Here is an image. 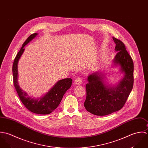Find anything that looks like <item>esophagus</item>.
I'll list each match as a JSON object with an SVG mask.
<instances>
[{"label":"esophagus","mask_w":148,"mask_h":148,"mask_svg":"<svg viewBox=\"0 0 148 148\" xmlns=\"http://www.w3.org/2000/svg\"><path fill=\"white\" fill-rule=\"evenodd\" d=\"M74 84L76 85H81L82 84V79L81 78H77L74 82Z\"/></svg>","instance_id":"34e87169"}]
</instances>
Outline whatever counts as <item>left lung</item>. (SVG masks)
I'll return each instance as SVG.
<instances>
[{
    "label": "left lung",
    "instance_id": "obj_1",
    "mask_svg": "<svg viewBox=\"0 0 148 148\" xmlns=\"http://www.w3.org/2000/svg\"><path fill=\"white\" fill-rule=\"evenodd\" d=\"M118 53L112 60V67H118L122 78L116 85L109 84L107 74L98 70L88 78L85 109L96 116H106L119 110L125 105L133 86L134 65L124 44L113 37Z\"/></svg>",
    "mask_w": 148,
    "mask_h": 148
}]
</instances>
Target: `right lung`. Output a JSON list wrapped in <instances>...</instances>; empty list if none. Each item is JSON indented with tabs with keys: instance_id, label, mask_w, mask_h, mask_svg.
<instances>
[{
	"instance_id": "right-lung-1",
	"label": "right lung",
	"mask_w": 148,
	"mask_h": 148,
	"mask_svg": "<svg viewBox=\"0 0 148 148\" xmlns=\"http://www.w3.org/2000/svg\"><path fill=\"white\" fill-rule=\"evenodd\" d=\"M38 33L31 34L23 44L20 51L14 59L12 66L13 82L19 97L30 112L38 114H49L55 110L59 105L64 93L70 88L72 84L71 78H64L58 81L45 95L39 98L30 96L20 87L18 79V64L19 60L24 53L26 45L30 43L37 35Z\"/></svg>"
}]
</instances>
